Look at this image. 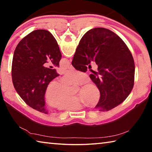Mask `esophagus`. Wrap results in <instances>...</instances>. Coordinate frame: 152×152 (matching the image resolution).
Returning a JSON list of instances; mask_svg holds the SVG:
<instances>
[{"label":"esophagus","mask_w":152,"mask_h":152,"mask_svg":"<svg viewBox=\"0 0 152 152\" xmlns=\"http://www.w3.org/2000/svg\"><path fill=\"white\" fill-rule=\"evenodd\" d=\"M68 69H70V70H73L74 67L72 66V65H70V66H69V67H68Z\"/></svg>","instance_id":"1"}]
</instances>
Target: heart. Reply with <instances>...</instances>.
<instances>
[{
	"label": "heart",
	"mask_w": 152,
	"mask_h": 152,
	"mask_svg": "<svg viewBox=\"0 0 152 152\" xmlns=\"http://www.w3.org/2000/svg\"><path fill=\"white\" fill-rule=\"evenodd\" d=\"M86 75L80 71H68L60 80L48 84L45 91L44 99L48 106L60 110H78L86 106V102L94 105L101 98V92L95 84H86L82 87L80 94L72 95L73 84H82L86 80Z\"/></svg>",
	"instance_id": "b5f03b06"
}]
</instances>
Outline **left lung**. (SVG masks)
<instances>
[{
	"mask_svg": "<svg viewBox=\"0 0 152 152\" xmlns=\"http://www.w3.org/2000/svg\"><path fill=\"white\" fill-rule=\"evenodd\" d=\"M61 54L57 42L50 32L33 31L20 41L15 49L12 63V80L15 90L27 105L47 114L44 93L48 84L59 76L51 61L59 67Z\"/></svg>",
	"mask_w": 152,
	"mask_h": 152,
	"instance_id": "left-lung-1",
	"label": "left lung"
}]
</instances>
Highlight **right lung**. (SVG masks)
<instances>
[{
  "label": "right lung",
  "instance_id": "right-lung-1",
  "mask_svg": "<svg viewBox=\"0 0 152 152\" xmlns=\"http://www.w3.org/2000/svg\"><path fill=\"white\" fill-rule=\"evenodd\" d=\"M91 61L98 65V72L90 75L101 92L96 108L109 110L122 103L132 91L135 78L132 54L115 33L94 28L80 41L72 65L77 70L86 72Z\"/></svg>",
  "mask_w": 152,
  "mask_h": 152
}]
</instances>
